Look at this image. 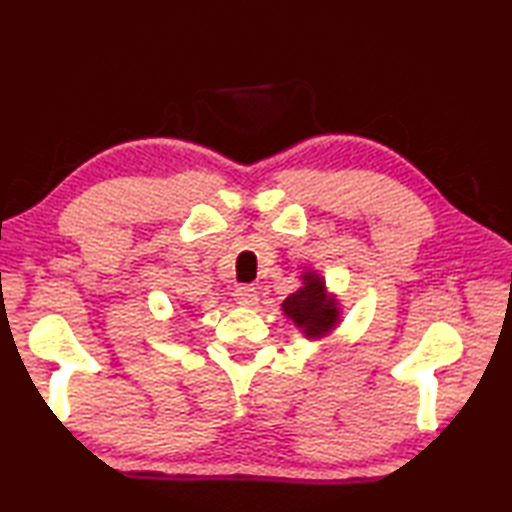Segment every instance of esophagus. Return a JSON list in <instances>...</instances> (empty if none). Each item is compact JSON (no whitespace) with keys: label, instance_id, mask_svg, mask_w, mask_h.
Here are the masks:
<instances>
[{"label":"esophagus","instance_id":"esophagus-1","mask_svg":"<svg viewBox=\"0 0 512 512\" xmlns=\"http://www.w3.org/2000/svg\"><path fill=\"white\" fill-rule=\"evenodd\" d=\"M235 301L239 303V306H244V308L257 306V301H259L257 288H253V286H239L235 290Z\"/></svg>","mask_w":512,"mask_h":512}]
</instances>
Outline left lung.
<instances>
[{
  "mask_svg": "<svg viewBox=\"0 0 512 512\" xmlns=\"http://www.w3.org/2000/svg\"><path fill=\"white\" fill-rule=\"evenodd\" d=\"M299 279L301 286L284 299L281 312L308 341L328 339L343 319L341 301L328 290L317 270H303Z\"/></svg>",
  "mask_w": 512,
  "mask_h": 512,
  "instance_id": "1",
  "label": "left lung"
}]
</instances>
